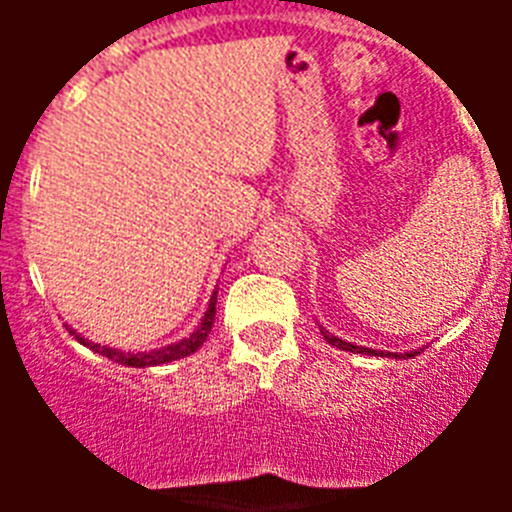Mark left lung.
<instances>
[{"label":"left lung","instance_id":"left-lung-1","mask_svg":"<svg viewBox=\"0 0 512 512\" xmlns=\"http://www.w3.org/2000/svg\"><path fill=\"white\" fill-rule=\"evenodd\" d=\"M321 335H324V340H327L329 345H335V348H340V350H350V353H366V356H388V358H412V356H417V350H409V353H390V350L361 348V345H353V342L340 340V337H335L332 332H327L324 327H321Z\"/></svg>","mask_w":512,"mask_h":512}]
</instances>
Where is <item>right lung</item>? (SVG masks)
Returning <instances> with one entry per match:
<instances>
[{
	"label": "right lung",
	"instance_id": "right-lung-1",
	"mask_svg": "<svg viewBox=\"0 0 512 512\" xmlns=\"http://www.w3.org/2000/svg\"><path fill=\"white\" fill-rule=\"evenodd\" d=\"M215 303H217V292H212V297H209V305H207V313H204V319H201V324L191 332V337H183L180 342H172V345H167V348H156V350H146V353H124V350L119 348H108V345H98V342H90L84 340L82 335H76V340L82 342V345H87V348H92L95 353H100V356L111 358V361H116V364H124V366H159V364H170V361H177V358H185L191 356V353H196V350L204 345V340L209 337V332H212V324H215Z\"/></svg>",
	"mask_w": 512,
	"mask_h": 512
}]
</instances>
